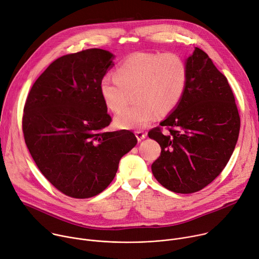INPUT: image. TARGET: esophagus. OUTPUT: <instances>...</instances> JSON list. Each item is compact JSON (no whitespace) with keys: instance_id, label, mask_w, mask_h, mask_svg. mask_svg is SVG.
<instances>
[{"instance_id":"1","label":"esophagus","mask_w":259,"mask_h":259,"mask_svg":"<svg viewBox=\"0 0 259 259\" xmlns=\"http://www.w3.org/2000/svg\"><path fill=\"white\" fill-rule=\"evenodd\" d=\"M135 135H136V138L138 141H141L146 136V134L143 131H135Z\"/></svg>"}]
</instances>
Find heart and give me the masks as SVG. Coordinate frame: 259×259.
Segmentation results:
<instances>
[{
	"mask_svg": "<svg viewBox=\"0 0 259 259\" xmlns=\"http://www.w3.org/2000/svg\"><path fill=\"white\" fill-rule=\"evenodd\" d=\"M114 77L101 79V98L118 114L133 92L136 103L119 114L115 124L120 129L138 130L150 125L158 113L165 115L176 107L187 87L188 67L176 53L137 52L118 64Z\"/></svg>",
	"mask_w": 259,
	"mask_h": 259,
	"instance_id": "b5f03b06",
	"label": "heart"
}]
</instances>
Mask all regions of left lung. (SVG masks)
<instances>
[{"label": "left lung", "instance_id": "obj_1", "mask_svg": "<svg viewBox=\"0 0 259 259\" xmlns=\"http://www.w3.org/2000/svg\"><path fill=\"white\" fill-rule=\"evenodd\" d=\"M184 93L161 127L149 131L161 146L153 163L155 178L167 190L192 194L211 183L225 169L240 132L235 96L225 75L200 48L187 59Z\"/></svg>", "mask_w": 259, "mask_h": 259}]
</instances>
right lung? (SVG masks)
I'll return each instance as SVG.
<instances>
[{
    "instance_id": "right-lung-1",
    "label": "right lung",
    "mask_w": 259,
    "mask_h": 259,
    "mask_svg": "<svg viewBox=\"0 0 259 259\" xmlns=\"http://www.w3.org/2000/svg\"><path fill=\"white\" fill-rule=\"evenodd\" d=\"M114 55L92 48L54 60L33 83L22 131L42 174L62 194L87 199L104 191L121 158L137 143L133 132H106L112 122L99 84Z\"/></svg>"
}]
</instances>
